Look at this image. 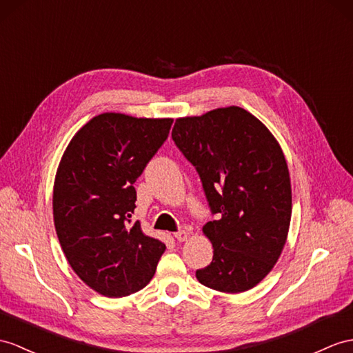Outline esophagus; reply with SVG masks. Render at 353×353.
<instances>
[{
	"label": "esophagus",
	"instance_id": "esophagus-1",
	"mask_svg": "<svg viewBox=\"0 0 353 353\" xmlns=\"http://www.w3.org/2000/svg\"><path fill=\"white\" fill-rule=\"evenodd\" d=\"M174 236H175L176 241H179V243H184L185 239L188 238V232H187V230H178V232H175Z\"/></svg>",
	"mask_w": 353,
	"mask_h": 353
}]
</instances>
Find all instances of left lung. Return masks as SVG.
I'll list each match as a JSON object with an SVG mask.
<instances>
[{"label":"left lung","mask_w":353,"mask_h":353,"mask_svg":"<svg viewBox=\"0 0 353 353\" xmlns=\"http://www.w3.org/2000/svg\"><path fill=\"white\" fill-rule=\"evenodd\" d=\"M172 139L219 217L203 226L214 256L196 279L228 294L254 288L279 261L290 225V178L279 142L238 106L178 118Z\"/></svg>","instance_id":"8db88e82"}]
</instances>
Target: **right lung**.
<instances>
[{
    "mask_svg": "<svg viewBox=\"0 0 353 353\" xmlns=\"http://www.w3.org/2000/svg\"><path fill=\"white\" fill-rule=\"evenodd\" d=\"M170 118L108 112L77 132L59 161L54 184L55 230L79 279L109 298L143 289L166 245L147 236L133 184L170 130Z\"/></svg>",
    "mask_w": 353,
    "mask_h": 353,
    "instance_id": "right-lung-1",
    "label": "right lung"
}]
</instances>
